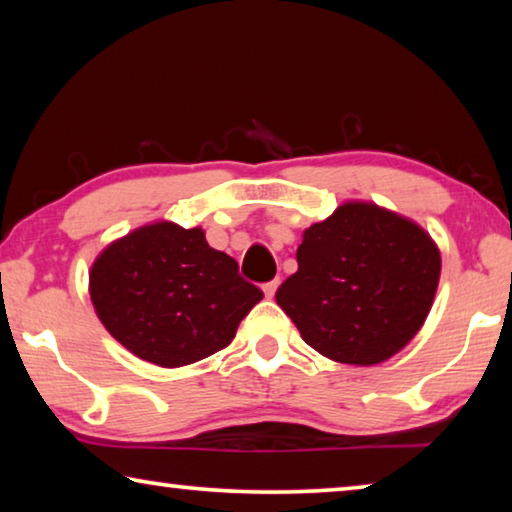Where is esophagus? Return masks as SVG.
Instances as JSON below:
<instances>
[{
  "label": "esophagus",
  "mask_w": 512,
  "mask_h": 512,
  "mask_svg": "<svg viewBox=\"0 0 512 512\" xmlns=\"http://www.w3.org/2000/svg\"><path fill=\"white\" fill-rule=\"evenodd\" d=\"M278 285H280V280L276 278V280H269V282H264L262 285V289H264V294L269 296V299H273V294H276V289H278Z\"/></svg>",
  "instance_id": "34e87169"
}]
</instances>
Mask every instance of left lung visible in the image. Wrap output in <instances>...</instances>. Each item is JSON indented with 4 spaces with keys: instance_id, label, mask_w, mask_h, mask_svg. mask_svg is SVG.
<instances>
[{
    "instance_id": "1",
    "label": "left lung",
    "mask_w": 512,
    "mask_h": 512,
    "mask_svg": "<svg viewBox=\"0 0 512 512\" xmlns=\"http://www.w3.org/2000/svg\"><path fill=\"white\" fill-rule=\"evenodd\" d=\"M299 271L276 301L319 354L375 365L421 329L439 285L441 257L411 220L377 204L347 202L310 225L296 250Z\"/></svg>"
}]
</instances>
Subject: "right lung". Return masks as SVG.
Masks as SVG:
<instances>
[{"label":"right lung","mask_w":512,"mask_h":512,"mask_svg":"<svg viewBox=\"0 0 512 512\" xmlns=\"http://www.w3.org/2000/svg\"><path fill=\"white\" fill-rule=\"evenodd\" d=\"M89 294L114 340L142 361L179 368L230 345L262 289L213 250L200 227L154 223L110 243L91 266Z\"/></svg>","instance_id":"1"}]
</instances>
